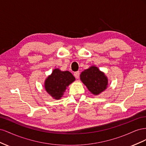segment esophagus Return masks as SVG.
Here are the masks:
<instances>
[{
    "label": "esophagus",
    "instance_id": "1",
    "mask_svg": "<svg viewBox=\"0 0 146 146\" xmlns=\"http://www.w3.org/2000/svg\"><path fill=\"white\" fill-rule=\"evenodd\" d=\"M74 75L75 77L78 79L79 78V77H80V72H79V71H77L76 72H74Z\"/></svg>",
    "mask_w": 146,
    "mask_h": 146
}]
</instances>
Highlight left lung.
Returning a JSON list of instances; mask_svg holds the SVG:
<instances>
[{
    "label": "left lung",
    "instance_id": "left-lung-1",
    "mask_svg": "<svg viewBox=\"0 0 146 146\" xmlns=\"http://www.w3.org/2000/svg\"><path fill=\"white\" fill-rule=\"evenodd\" d=\"M80 80L92 94L98 95L107 89L108 78L96 66H91L80 74Z\"/></svg>",
    "mask_w": 146,
    "mask_h": 146
}]
</instances>
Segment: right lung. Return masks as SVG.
I'll return each instance as SVG.
<instances>
[{"label":"right lung","mask_w":146,"mask_h":146,"mask_svg":"<svg viewBox=\"0 0 146 146\" xmlns=\"http://www.w3.org/2000/svg\"><path fill=\"white\" fill-rule=\"evenodd\" d=\"M75 80L73 75L68 70L61 71L59 69H55L46 79L45 90L53 98L58 100L63 96L66 88Z\"/></svg>","instance_id":"1"}]
</instances>
